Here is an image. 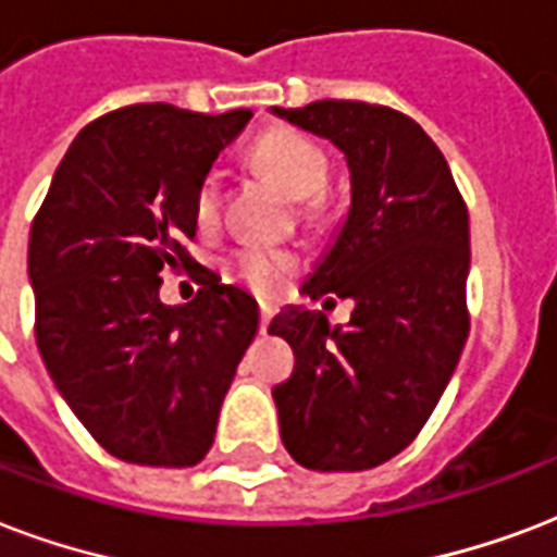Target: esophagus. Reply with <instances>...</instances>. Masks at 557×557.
Returning <instances> with one entry per match:
<instances>
[{"label":"esophagus","mask_w":557,"mask_h":557,"mask_svg":"<svg viewBox=\"0 0 557 557\" xmlns=\"http://www.w3.org/2000/svg\"><path fill=\"white\" fill-rule=\"evenodd\" d=\"M269 324H271V309L262 307V315H260V333L262 335L269 333Z\"/></svg>","instance_id":"34e87169"}]
</instances>
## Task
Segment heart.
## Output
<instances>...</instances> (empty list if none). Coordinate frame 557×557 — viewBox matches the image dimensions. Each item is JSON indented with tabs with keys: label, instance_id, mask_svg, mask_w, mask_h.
Listing matches in <instances>:
<instances>
[{
	"label": "heart",
	"instance_id": "heart-1",
	"mask_svg": "<svg viewBox=\"0 0 557 557\" xmlns=\"http://www.w3.org/2000/svg\"><path fill=\"white\" fill-rule=\"evenodd\" d=\"M250 163L260 172L274 177L292 198L304 201V212L315 210V195L324 193L330 163L318 143L292 127H271L253 146H250ZM222 207V184L215 175H203L195 186L193 212L195 222L207 227L219 219ZM292 260L283 250L262 248V245H245L231 257L233 277L242 280L245 286L271 295L277 292L280 283L286 280Z\"/></svg>",
	"mask_w": 557,
	"mask_h": 557
}]
</instances>
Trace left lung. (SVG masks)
Here are the masks:
<instances>
[{"instance_id": "left-lung-1", "label": "left lung", "mask_w": 557, "mask_h": 557, "mask_svg": "<svg viewBox=\"0 0 557 557\" xmlns=\"http://www.w3.org/2000/svg\"><path fill=\"white\" fill-rule=\"evenodd\" d=\"M271 113L345 154L350 207L304 292L356 304L345 326L304 307L271 321L297 356L274 388L280 435L309 470H368L414 441L465 350L467 207L406 113L333 99Z\"/></svg>"}]
</instances>
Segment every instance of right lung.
<instances>
[{
    "label": "right lung",
    "instance_id": "1",
    "mask_svg": "<svg viewBox=\"0 0 557 557\" xmlns=\"http://www.w3.org/2000/svg\"><path fill=\"white\" fill-rule=\"evenodd\" d=\"M250 110L203 116L131 104L72 139L28 236L34 335L75 418L110 456L193 467L260 330L257 300L219 277L193 304L160 300L163 271H195V186Z\"/></svg>",
    "mask_w": 557,
    "mask_h": 557
}]
</instances>
